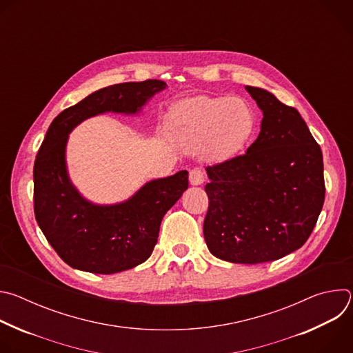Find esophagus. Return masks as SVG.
Here are the masks:
<instances>
[{
  "mask_svg": "<svg viewBox=\"0 0 353 353\" xmlns=\"http://www.w3.org/2000/svg\"><path fill=\"white\" fill-rule=\"evenodd\" d=\"M188 180H190L191 185H201V184L204 183V173H203V170H201V169L190 170Z\"/></svg>",
  "mask_w": 353,
  "mask_h": 353,
  "instance_id": "1",
  "label": "esophagus"
}]
</instances>
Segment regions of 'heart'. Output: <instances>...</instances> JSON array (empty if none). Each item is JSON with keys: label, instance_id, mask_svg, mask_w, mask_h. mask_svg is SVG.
<instances>
[{"label": "heart", "instance_id": "heart-1", "mask_svg": "<svg viewBox=\"0 0 353 353\" xmlns=\"http://www.w3.org/2000/svg\"><path fill=\"white\" fill-rule=\"evenodd\" d=\"M256 114L247 100L201 96L179 103L169 113L170 138L210 161L233 157L253 134Z\"/></svg>", "mask_w": 353, "mask_h": 353}]
</instances>
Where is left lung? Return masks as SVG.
<instances>
[{
    "mask_svg": "<svg viewBox=\"0 0 353 353\" xmlns=\"http://www.w3.org/2000/svg\"><path fill=\"white\" fill-rule=\"evenodd\" d=\"M263 112L245 154L207 168L204 237L223 261L259 264L300 248L324 204L321 148L299 112L263 88L244 86Z\"/></svg>",
    "mask_w": 353,
    "mask_h": 353,
    "instance_id": "left-lung-1",
    "label": "left lung"
}]
</instances>
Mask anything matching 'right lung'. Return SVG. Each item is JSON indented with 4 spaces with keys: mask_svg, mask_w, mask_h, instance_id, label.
Instances as JSON below:
<instances>
[{
    "mask_svg": "<svg viewBox=\"0 0 353 353\" xmlns=\"http://www.w3.org/2000/svg\"><path fill=\"white\" fill-rule=\"evenodd\" d=\"M166 88L159 79L112 85L90 93L50 124L33 168L34 216L70 267L109 275L134 268L152 254L165 214L188 187V172L150 180L121 203L96 204L70 179L67 143L82 121L105 113L139 116Z\"/></svg>",
    "mask_w": 353,
    "mask_h": 353,
    "instance_id": "obj_1",
    "label": "right lung"
}]
</instances>
